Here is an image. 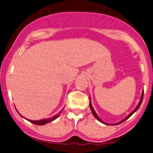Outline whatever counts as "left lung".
<instances>
[{"label": "left lung", "mask_w": 153, "mask_h": 153, "mask_svg": "<svg viewBox=\"0 0 153 153\" xmlns=\"http://www.w3.org/2000/svg\"><path fill=\"white\" fill-rule=\"evenodd\" d=\"M143 92H142V95H141V100H140V102H139V103H138V106H136V108H135V109H134V110H133V111H132V112H131V113H130V114H129V115H128V116H127V117H126V118H125L124 120H122V121H120V122L117 123V124H111V125H117V124H121V123L124 122V121H126V119H128V118H129V117H130V116H131V115H132V114H133V113H134V112H136V111H137V110H138V108H139V107H140V106H141V103H142V101H143ZM89 107H90V109H91V111H92V115H94V116H95V118H96V119H97V120H98V121H100V122L103 123V124H106V125H107V124H106V123H104V121H101V119H100V118H99V117H98V115H97V114H96V113H95V110H94L93 107H92V104H91V101H89ZM108 125H109V124H108Z\"/></svg>", "instance_id": "left-lung-1"}]
</instances>
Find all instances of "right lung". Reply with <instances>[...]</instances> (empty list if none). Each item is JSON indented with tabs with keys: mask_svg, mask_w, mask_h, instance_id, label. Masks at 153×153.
I'll list each match as a JSON object with an SVG mask.
<instances>
[{
	"mask_svg": "<svg viewBox=\"0 0 153 153\" xmlns=\"http://www.w3.org/2000/svg\"><path fill=\"white\" fill-rule=\"evenodd\" d=\"M62 111H63V109H62V110H61L60 113H61V112H62ZM17 112H18V111H17ZM60 113L58 114V115H55V116L52 117V118H47V119L40 120V121H32V120H29V119H27V120H28L29 122L32 123V124H36V125H44V124H47V123H49V122H51V121H54V120L56 119L57 118H58V117H59V115H60ZM21 117H23V116H21ZM23 118H24V117H23Z\"/></svg>",
	"mask_w": 153,
	"mask_h": 153,
	"instance_id": "right-lung-1",
	"label": "right lung"
}]
</instances>
